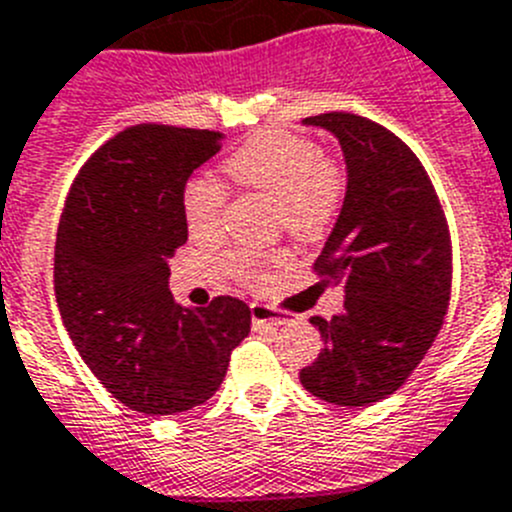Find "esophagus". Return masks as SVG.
<instances>
[{
  "instance_id": "esophagus-1",
  "label": "esophagus",
  "mask_w": 512,
  "mask_h": 512,
  "mask_svg": "<svg viewBox=\"0 0 512 512\" xmlns=\"http://www.w3.org/2000/svg\"><path fill=\"white\" fill-rule=\"evenodd\" d=\"M252 310V323L255 326H283V323H288L290 318L285 313H280V310L270 308V305H262V303H252L250 305Z\"/></svg>"
}]
</instances>
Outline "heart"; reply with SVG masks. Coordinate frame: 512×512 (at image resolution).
Masks as SVG:
<instances>
[{
  "label": "heart",
  "instance_id": "b5f03b06",
  "mask_svg": "<svg viewBox=\"0 0 512 512\" xmlns=\"http://www.w3.org/2000/svg\"><path fill=\"white\" fill-rule=\"evenodd\" d=\"M224 171L242 189L262 191L275 199V227L300 242L321 240L336 222L346 197V169L323 154L313 138L293 131H260L224 159ZM227 189L214 176L197 174L181 189V214L199 240L217 237L224 227ZM288 260L283 250H234L224 257V270L240 283L262 285L272 267Z\"/></svg>",
  "mask_w": 512,
  "mask_h": 512
}]
</instances>
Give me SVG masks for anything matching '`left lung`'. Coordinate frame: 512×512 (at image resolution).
Listing matches in <instances>:
<instances>
[{
	"instance_id": "obj_1",
	"label": "left lung",
	"mask_w": 512,
	"mask_h": 512,
	"mask_svg": "<svg viewBox=\"0 0 512 512\" xmlns=\"http://www.w3.org/2000/svg\"><path fill=\"white\" fill-rule=\"evenodd\" d=\"M303 123L338 138L348 186L338 222L313 272L346 285L343 313L313 315L323 351L300 384L341 407H369L394 394L422 364L452 295L447 217L422 161L399 136L356 113Z\"/></svg>"
}]
</instances>
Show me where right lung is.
Returning a JSON list of instances; mask_svg holds the SVG:
<instances>
[{
    "mask_svg": "<svg viewBox=\"0 0 512 512\" xmlns=\"http://www.w3.org/2000/svg\"><path fill=\"white\" fill-rule=\"evenodd\" d=\"M222 148V133L138 123L90 156L65 199L55 242V298L95 379L143 414L212 399L250 333V308L217 295L181 308L169 257L186 242L181 189Z\"/></svg>",
    "mask_w": 512,
    "mask_h": 512,
    "instance_id": "right-lung-1",
    "label": "right lung"
}]
</instances>
